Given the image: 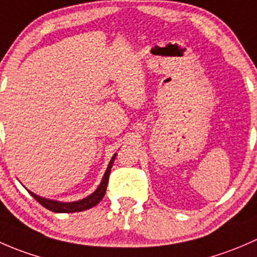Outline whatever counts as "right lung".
<instances>
[{
    "instance_id": "obj_1",
    "label": "right lung",
    "mask_w": 257,
    "mask_h": 257,
    "mask_svg": "<svg viewBox=\"0 0 257 257\" xmlns=\"http://www.w3.org/2000/svg\"><path fill=\"white\" fill-rule=\"evenodd\" d=\"M115 157L116 155H113L112 158H111L109 167H107L106 172H105L104 178H102L99 188H97L92 194H90L89 197L84 198V199L79 200V202L60 203V202H55V200L44 199V198L38 197V195L34 194V193L32 192H30V194L39 203V204L43 205V207L48 209V210L54 211V213H75V211H83V210H86V209L95 207V205H96L102 198H104L105 193H106V187H107V182H109L110 171H111V167H112L113 161H115Z\"/></svg>"
}]
</instances>
